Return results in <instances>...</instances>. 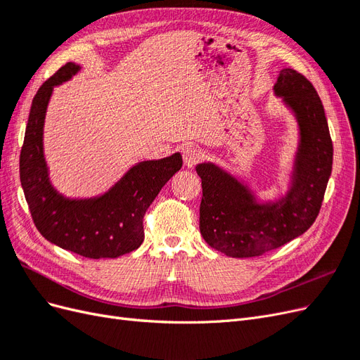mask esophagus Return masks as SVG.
<instances>
[{
  "instance_id": "esophagus-1",
  "label": "esophagus",
  "mask_w": 360,
  "mask_h": 360,
  "mask_svg": "<svg viewBox=\"0 0 360 360\" xmlns=\"http://www.w3.org/2000/svg\"><path fill=\"white\" fill-rule=\"evenodd\" d=\"M181 155H183V162L184 165L192 168L197 165V163H200L202 160V151L198 150L197 147L193 146H186L183 150H181Z\"/></svg>"
}]
</instances>
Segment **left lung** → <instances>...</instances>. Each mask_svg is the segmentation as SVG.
Wrapping results in <instances>:
<instances>
[{
    "label": "left lung",
    "instance_id": "8db88e82",
    "mask_svg": "<svg viewBox=\"0 0 360 360\" xmlns=\"http://www.w3.org/2000/svg\"><path fill=\"white\" fill-rule=\"evenodd\" d=\"M296 114L300 146L292 188L285 198L258 204L243 184L213 163H200V231L228 257L249 258L291 242L317 219L332 172L333 146L324 108L314 85L294 69H282L274 86Z\"/></svg>",
    "mask_w": 360,
    "mask_h": 360
}]
</instances>
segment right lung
I'll list each match as a JSON object with an SVG mask.
<instances>
[{"label": "right lung", "mask_w": 360, "mask_h": 360, "mask_svg": "<svg viewBox=\"0 0 360 360\" xmlns=\"http://www.w3.org/2000/svg\"><path fill=\"white\" fill-rule=\"evenodd\" d=\"M78 70V64H64L32 99L19 156L20 184L32 222L46 240L85 258H115L143 243L144 214L183 160L176 153L141 162L110 192L94 200H66L53 191L43 158V122L53 85L70 79Z\"/></svg>", "instance_id": "add662e5"}]
</instances>
